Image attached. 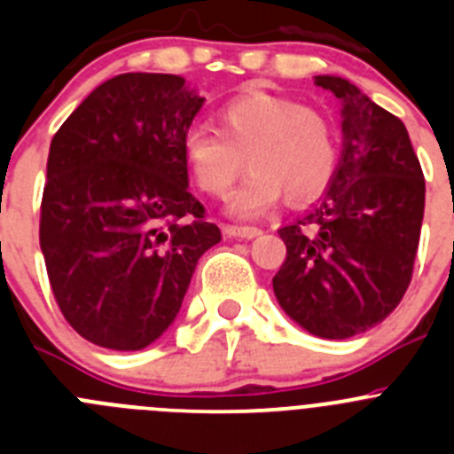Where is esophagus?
<instances>
[{"mask_svg":"<svg viewBox=\"0 0 454 454\" xmlns=\"http://www.w3.org/2000/svg\"><path fill=\"white\" fill-rule=\"evenodd\" d=\"M223 234L230 236V239H256L262 236L259 227H239V224H224Z\"/></svg>","mask_w":454,"mask_h":454,"instance_id":"34e87169","label":"esophagus"}]
</instances>
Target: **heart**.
Segmentation results:
<instances>
[{
    "instance_id": "heart-1",
    "label": "heart",
    "mask_w": 454,
    "mask_h": 454,
    "mask_svg": "<svg viewBox=\"0 0 454 454\" xmlns=\"http://www.w3.org/2000/svg\"><path fill=\"white\" fill-rule=\"evenodd\" d=\"M220 129L191 127L182 138V161L192 184L220 198L243 170L252 168L227 200L236 218H259L277 200L316 198L336 170L332 124L316 108L272 92H247L218 114Z\"/></svg>"
}]
</instances>
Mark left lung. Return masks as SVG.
Returning a JSON list of instances; mask_svg holds the SVG:
<instances>
[{"mask_svg":"<svg viewBox=\"0 0 454 454\" xmlns=\"http://www.w3.org/2000/svg\"><path fill=\"white\" fill-rule=\"evenodd\" d=\"M316 86L340 99V161L318 204L279 230V307L309 334L350 339L382 323L411 282L425 179L403 120L348 79Z\"/></svg>","mask_w":454,"mask_h":454,"instance_id":"obj_1","label":"left lung"}]
</instances>
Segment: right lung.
I'll list each match as a JSON object with an SVG mask.
<instances>
[{"label": "right lung", "mask_w": 454, "mask_h": 454, "mask_svg": "<svg viewBox=\"0 0 454 454\" xmlns=\"http://www.w3.org/2000/svg\"><path fill=\"white\" fill-rule=\"evenodd\" d=\"M204 98L177 74L108 79L56 131L40 250L61 314L108 350H143L177 318L198 259L220 243L188 192L182 138Z\"/></svg>", "instance_id": "right-lung-1"}]
</instances>
